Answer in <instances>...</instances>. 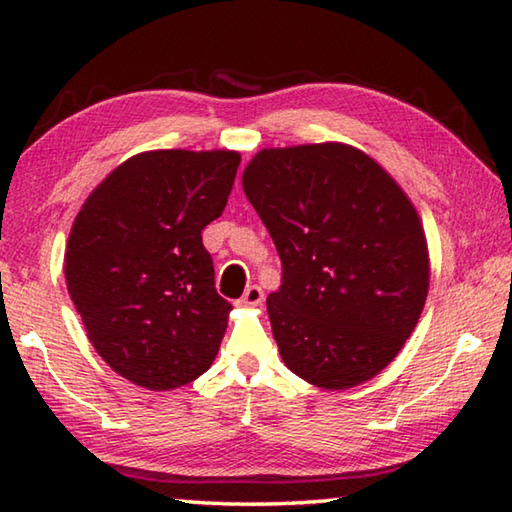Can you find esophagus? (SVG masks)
I'll use <instances>...</instances> for the list:
<instances>
[{"mask_svg":"<svg viewBox=\"0 0 512 512\" xmlns=\"http://www.w3.org/2000/svg\"><path fill=\"white\" fill-rule=\"evenodd\" d=\"M262 300H264V291L262 289H259V287H248L244 296L237 300V305L239 307H257V305H262Z\"/></svg>","mask_w":512,"mask_h":512,"instance_id":"34e87169","label":"esophagus"}]
</instances>
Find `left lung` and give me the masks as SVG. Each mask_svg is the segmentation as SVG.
Here are the masks:
<instances>
[{
	"label": "left lung",
	"instance_id": "left-lung-1",
	"mask_svg": "<svg viewBox=\"0 0 512 512\" xmlns=\"http://www.w3.org/2000/svg\"><path fill=\"white\" fill-rule=\"evenodd\" d=\"M282 259L266 300L282 361L325 391L379 375L418 325L429 248L418 212L350 144L262 149L241 178Z\"/></svg>",
	"mask_w": 512,
	"mask_h": 512
}]
</instances>
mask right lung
<instances>
[{
  "instance_id": "add662e5",
  "label": "right lung",
  "mask_w": 512,
  "mask_h": 512,
  "mask_svg": "<svg viewBox=\"0 0 512 512\" xmlns=\"http://www.w3.org/2000/svg\"><path fill=\"white\" fill-rule=\"evenodd\" d=\"M237 151L162 149L110 171L76 214L67 291L108 366L149 391L212 366L232 305L214 289L201 232L235 185Z\"/></svg>"
}]
</instances>
